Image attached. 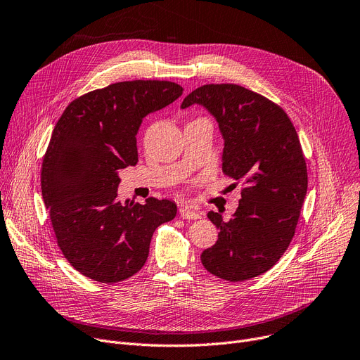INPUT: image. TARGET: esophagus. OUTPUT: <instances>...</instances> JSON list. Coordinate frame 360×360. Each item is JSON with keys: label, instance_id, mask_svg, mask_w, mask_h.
I'll list each match as a JSON object with an SVG mask.
<instances>
[{"label": "esophagus", "instance_id": "obj_1", "mask_svg": "<svg viewBox=\"0 0 360 360\" xmlns=\"http://www.w3.org/2000/svg\"><path fill=\"white\" fill-rule=\"evenodd\" d=\"M179 214L185 220H194V219H198L201 216L200 212H197L195 209H193V207H190V205H182L179 209Z\"/></svg>", "mask_w": 360, "mask_h": 360}]
</instances>
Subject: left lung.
<instances>
[{
	"label": "left lung",
	"mask_w": 360,
	"mask_h": 360,
	"mask_svg": "<svg viewBox=\"0 0 360 360\" xmlns=\"http://www.w3.org/2000/svg\"><path fill=\"white\" fill-rule=\"evenodd\" d=\"M193 105L207 109L219 125L223 174L245 185L229 221L207 214L220 232L201 262L223 280L257 277L288 250L307 195V163L296 129L280 106L238 84L201 86L181 108Z\"/></svg>",
	"instance_id": "obj_1"
}]
</instances>
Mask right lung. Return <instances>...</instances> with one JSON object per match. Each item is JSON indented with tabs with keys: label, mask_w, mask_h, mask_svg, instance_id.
<instances>
[{
	"label": "right lung",
	"mask_w": 360,
	"mask_h": 360,
	"mask_svg": "<svg viewBox=\"0 0 360 360\" xmlns=\"http://www.w3.org/2000/svg\"><path fill=\"white\" fill-rule=\"evenodd\" d=\"M172 82L134 80L72 101L56 122L42 163V197L64 257L99 283L136 274L158 226L176 216L170 200H118L120 170L139 160L137 132L148 113L176 101Z\"/></svg>",
	"instance_id": "obj_1"
}]
</instances>
